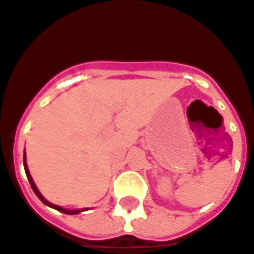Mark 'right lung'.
Returning <instances> with one entry per match:
<instances>
[{"instance_id": "1", "label": "right lung", "mask_w": 254, "mask_h": 254, "mask_svg": "<svg viewBox=\"0 0 254 254\" xmlns=\"http://www.w3.org/2000/svg\"><path fill=\"white\" fill-rule=\"evenodd\" d=\"M24 169H25V175H27V177H28V181H29V184H31V188L33 190V192L36 193V196H38L39 199L40 200L43 201L44 204L46 205H49V207H51V208H55V210H58L61 211V212H64V214H68V215H74V214H79L81 211H84V210H66V208H62V207H59V205L57 204H53V203H50V201H47L46 199H44L43 196H42V193L39 192V190L36 188V186H35V183H33L32 180V177H31V175H29V170H28V166H27V161H25V151H24Z\"/></svg>"}]
</instances>
